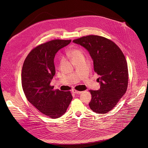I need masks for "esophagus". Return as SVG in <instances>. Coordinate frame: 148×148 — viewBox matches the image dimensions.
<instances>
[{"mask_svg": "<svg viewBox=\"0 0 148 148\" xmlns=\"http://www.w3.org/2000/svg\"><path fill=\"white\" fill-rule=\"evenodd\" d=\"M72 92L73 93H74V94H81L82 92V91H77L75 90H73L72 91Z\"/></svg>", "mask_w": 148, "mask_h": 148, "instance_id": "1", "label": "esophagus"}]
</instances>
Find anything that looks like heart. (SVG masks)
<instances>
[{
  "label": "heart",
  "instance_id": "1",
  "mask_svg": "<svg viewBox=\"0 0 148 148\" xmlns=\"http://www.w3.org/2000/svg\"><path fill=\"white\" fill-rule=\"evenodd\" d=\"M69 56L72 61H74L83 56L82 51L77 48H74L70 50L69 52Z\"/></svg>",
  "mask_w": 148,
  "mask_h": 148
}]
</instances>
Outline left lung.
<instances>
[{
  "instance_id": "1",
  "label": "left lung",
  "mask_w": 148,
  "mask_h": 148,
  "mask_svg": "<svg viewBox=\"0 0 148 148\" xmlns=\"http://www.w3.org/2000/svg\"><path fill=\"white\" fill-rule=\"evenodd\" d=\"M87 50L92 61L100 89L90 90V108L103 114L111 110L125 94L128 86V71L126 59L113 41L101 36L90 35L73 40Z\"/></svg>"
}]
</instances>
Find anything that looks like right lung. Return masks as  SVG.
Instances as JSON below:
<instances>
[{"label": "right lung", "instance_id": "1", "mask_svg": "<svg viewBox=\"0 0 148 148\" xmlns=\"http://www.w3.org/2000/svg\"><path fill=\"white\" fill-rule=\"evenodd\" d=\"M70 42L54 40L40 45L29 53L22 68V87L27 100L52 119L64 115L73 99L70 91L53 90V86H50L56 74L55 56Z\"/></svg>", "mask_w": 148, "mask_h": 148}]
</instances>
